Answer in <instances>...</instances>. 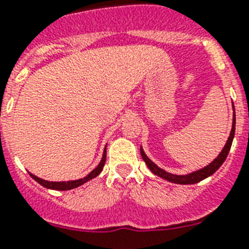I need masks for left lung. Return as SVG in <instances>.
<instances>
[{"instance_id": "1", "label": "left lung", "mask_w": 249, "mask_h": 249, "mask_svg": "<svg viewBox=\"0 0 249 249\" xmlns=\"http://www.w3.org/2000/svg\"><path fill=\"white\" fill-rule=\"evenodd\" d=\"M233 107H234V106H233ZM234 133H235V112L234 115H233V125H231V135H229V138H228L227 143H225L224 148H223V150L220 152V154H219V156L216 157V158H215L210 164H208V166L201 168V170L189 173V175H172V173L166 172V171L160 168V167L157 166L156 163H153V162L148 158L147 154L144 153V150L142 147H141V154L142 157H143L144 162L147 163L148 168H149L154 175H157V176L162 177V178L167 179V181H170V182H173V183H179V185H192V183H197L200 182V181H202V179H205L206 177L212 176L213 173L216 172V171L219 170V167L224 163L225 158H227L228 153H229V150H231V143H233V138H234Z\"/></svg>"}]
</instances>
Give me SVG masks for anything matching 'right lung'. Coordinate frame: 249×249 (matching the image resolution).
Listing matches in <instances>:
<instances>
[{
  "instance_id": "1",
  "label": "right lung",
  "mask_w": 249,
  "mask_h": 249,
  "mask_svg": "<svg viewBox=\"0 0 249 249\" xmlns=\"http://www.w3.org/2000/svg\"><path fill=\"white\" fill-rule=\"evenodd\" d=\"M105 162H106V148H105V150H104L102 160H101V162L99 163V166L96 167L92 172H89L87 176L83 177V178L74 179V181H63V182H52V181H45V179L39 178V177H36L35 175H33V173H30V176L33 177V178H34L36 182H39L41 186L47 187V189L58 190V191H67V190L76 189V187L83 185V183H86L87 181H89V179H92V178H95L96 176H99L100 172H101L102 168H104V166H105Z\"/></svg>"
}]
</instances>
